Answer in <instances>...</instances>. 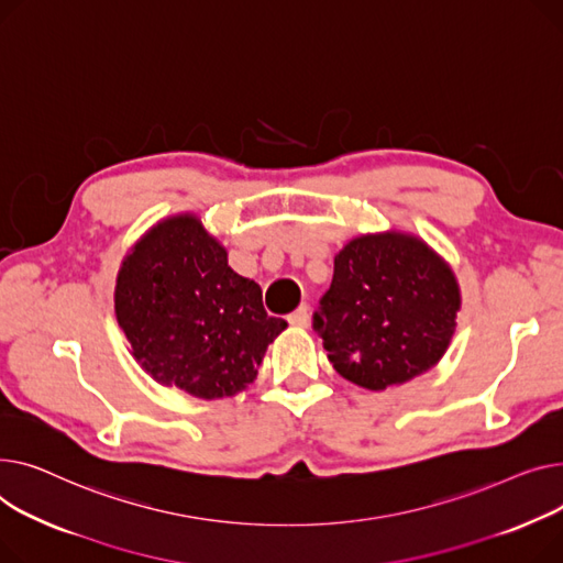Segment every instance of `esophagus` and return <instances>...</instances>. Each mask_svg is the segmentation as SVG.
<instances>
[{
	"label": "esophagus",
	"instance_id": "esophagus-1",
	"mask_svg": "<svg viewBox=\"0 0 563 563\" xmlns=\"http://www.w3.org/2000/svg\"><path fill=\"white\" fill-rule=\"evenodd\" d=\"M309 305L307 302H302L300 307H297L290 316H288V322L290 324H295V327H309Z\"/></svg>",
	"mask_w": 563,
	"mask_h": 563
}]
</instances>
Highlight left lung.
<instances>
[{
    "label": "left lung",
    "mask_w": 563,
    "mask_h": 563,
    "mask_svg": "<svg viewBox=\"0 0 563 563\" xmlns=\"http://www.w3.org/2000/svg\"><path fill=\"white\" fill-rule=\"evenodd\" d=\"M459 309L450 263L422 239L390 229L361 234L334 256L313 329L341 377L384 390L437 366Z\"/></svg>",
    "instance_id": "1"
}]
</instances>
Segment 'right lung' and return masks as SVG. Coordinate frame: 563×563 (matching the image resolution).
I'll return each mask as SVG.
<instances>
[{
	"label": "right lung",
	"mask_w": 563,
	"mask_h": 563,
	"mask_svg": "<svg viewBox=\"0 0 563 563\" xmlns=\"http://www.w3.org/2000/svg\"><path fill=\"white\" fill-rule=\"evenodd\" d=\"M113 300L139 366L202 400L245 390L286 329L263 309L261 286L229 268L224 245L195 213L145 231L122 258Z\"/></svg>",
	"instance_id": "right-lung-1"
}]
</instances>
